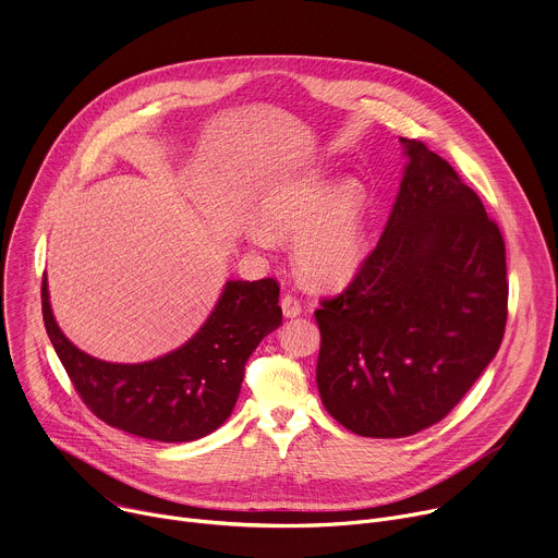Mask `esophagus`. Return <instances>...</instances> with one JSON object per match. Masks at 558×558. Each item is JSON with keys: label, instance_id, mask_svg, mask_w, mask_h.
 I'll list each match as a JSON object with an SVG mask.
<instances>
[{"label": "esophagus", "instance_id": "1", "mask_svg": "<svg viewBox=\"0 0 558 558\" xmlns=\"http://www.w3.org/2000/svg\"><path fill=\"white\" fill-rule=\"evenodd\" d=\"M280 306H282L284 317H298V315L302 313V304H300V300H298L295 295H289V293L280 300Z\"/></svg>", "mask_w": 558, "mask_h": 558}]
</instances>
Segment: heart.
I'll use <instances>...</instances> for the list:
<instances>
[{
    "label": "heart",
    "mask_w": 558,
    "mask_h": 558,
    "mask_svg": "<svg viewBox=\"0 0 558 558\" xmlns=\"http://www.w3.org/2000/svg\"><path fill=\"white\" fill-rule=\"evenodd\" d=\"M366 190L357 181L333 185L317 172L274 183L258 203L263 225H247V241L271 250L276 238H295L298 271L317 287L347 284L366 258Z\"/></svg>",
    "instance_id": "1"
}]
</instances>
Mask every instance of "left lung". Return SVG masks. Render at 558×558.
I'll list each match as a JSON object with an SVG mask.
<instances>
[{"label": "left lung", "mask_w": 558, "mask_h": 558, "mask_svg": "<svg viewBox=\"0 0 558 558\" xmlns=\"http://www.w3.org/2000/svg\"><path fill=\"white\" fill-rule=\"evenodd\" d=\"M400 141L407 168L379 243L315 311L323 404L375 439L441 422L497 355L508 320L497 222L439 154Z\"/></svg>", "instance_id": "8db88e82"}]
</instances>
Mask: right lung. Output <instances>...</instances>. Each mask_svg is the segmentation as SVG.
I'll return each mask as SVG.
<instances>
[{
	"label": "right lung",
	"instance_id": "1",
	"mask_svg": "<svg viewBox=\"0 0 558 558\" xmlns=\"http://www.w3.org/2000/svg\"><path fill=\"white\" fill-rule=\"evenodd\" d=\"M274 278L229 280L205 325L177 351L141 364H114L76 349L54 323L41 282L46 333L84 404L108 426L154 441H194L231 415L245 364L282 323Z\"/></svg>",
	"mask_w": 558,
	"mask_h": 558
}]
</instances>
